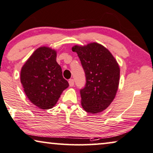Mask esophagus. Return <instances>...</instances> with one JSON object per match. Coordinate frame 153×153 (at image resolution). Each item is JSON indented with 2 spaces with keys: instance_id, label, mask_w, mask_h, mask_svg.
<instances>
[{
  "instance_id": "esophagus-1",
  "label": "esophagus",
  "mask_w": 153,
  "mask_h": 153,
  "mask_svg": "<svg viewBox=\"0 0 153 153\" xmlns=\"http://www.w3.org/2000/svg\"><path fill=\"white\" fill-rule=\"evenodd\" d=\"M68 83H69V86L73 87V85H74V80H73V79H70V80H68Z\"/></svg>"
}]
</instances>
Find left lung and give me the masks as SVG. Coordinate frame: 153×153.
Returning a JSON list of instances; mask_svg holds the SVG:
<instances>
[{"label": "left lung", "mask_w": 153, "mask_h": 153, "mask_svg": "<svg viewBox=\"0 0 153 153\" xmlns=\"http://www.w3.org/2000/svg\"><path fill=\"white\" fill-rule=\"evenodd\" d=\"M72 51L78 54L86 76L85 87L80 89L82 107L87 113H100L115 97L120 82L119 64L111 52L97 42L74 45Z\"/></svg>", "instance_id": "left-lung-1"}]
</instances>
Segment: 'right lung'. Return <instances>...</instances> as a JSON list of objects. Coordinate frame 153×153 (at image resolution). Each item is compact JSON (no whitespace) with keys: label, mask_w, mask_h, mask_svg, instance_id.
I'll return each mask as SVG.
<instances>
[{"label":"right lung","mask_w":153,"mask_h":153,"mask_svg":"<svg viewBox=\"0 0 153 153\" xmlns=\"http://www.w3.org/2000/svg\"><path fill=\"white\" fill-rule=\"evenodd\" d=\"M20 80L33 104L40 109L52 108L69 86L56 62V51L43 46L34 51L22 66Z\"/></svg>","instance_id":"add662e5"}]
</instances>
